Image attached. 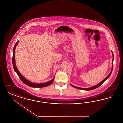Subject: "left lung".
Segmentation results:
<instances>
[{"label": "left lung", "instance_id": "8db88e82", "mask_svg": "<svg viewBox=\"0 0 123 123\" xmlns=\"http://www.w3.org/2000/svg\"><path fill=\"white\" fill-rule=\"evenodd\" d=\"M112 54L113 59H112V68H111V71L110 73H109V74L106 77H105V78L102 82H100L97 85H95V86H93V87H92L89 88H79V87H76V86H73V85H71H71L73 87H74V88H78V89H82V90H92V89H95V88H98L101 85H102V84L104 82H105L107 79H108V78L109 77V76H110V75H111V74L112 71V69H113V59H114V56H113V54L112 52Z\"/></svg>", "mask_w": 123, "mask_h": 123}]
</instances>
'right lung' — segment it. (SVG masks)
Instances as JSON below:
<instances>
[{"mask_svg": "<svg viewBox=\"0 0 123 123\" xmlns=\"http://www.w3.org/2000/svg\"><path fill=\"white\" fill-rule=\"evenodd\" d=\"M18 42H19V41H18L16 43L15 46H14V48H13V57H12V64H13V68L14 69V70L17 73V74H18V76H19V78L21 79V80L24 83H25V84L31 87H33V88H42V87H47V86L50 85V84H51L53 83V81L54 80V77L53 78L52 80H51V81L46 82H45V83H34L33 82H30L26 78H25L24 76L21 75V74L18 71V68H17V67L16 66V63H15V50L16 47L17 46V45H18Z\"/></svg>", "mask_w": 123, "mask_h": 123, "instance_id": "add662e5", "label": "right lung"}]
</instances>
